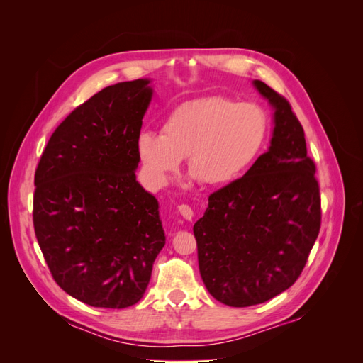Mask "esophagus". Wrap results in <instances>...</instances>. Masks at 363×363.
Listing matches in <instances>:
<instances>
[{"label": "esophagus", "instance_id": "34e87169", "mask_svg": "<svg viewBox=\"0 0 363 363\" xmlns=\"http://www.w3.org/2000/svg\"><path fill=\"white\" fill-rule=\"evenodd\" d=\"M179 212H180V215H182L184 219H188V221H191V219L194 218L192 207L188 206V204H180V206H179Z\"/></svg>", "mask_w": 363, "mask_h": 363}]
</instances>
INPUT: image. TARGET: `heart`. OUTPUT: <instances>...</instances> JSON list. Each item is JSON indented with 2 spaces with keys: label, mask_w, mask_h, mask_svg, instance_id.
<instances>
[{
  "label": "heart",
  "mask_w": 363,
  "mask_h": 363,
  "mask_svg": "<svg viewBox=\"0 0 363 363\" xmlns=\"http://www.w3.org/2000/svg\"><path fill=\"white\" fill-rule=\"evenodd\" d=\"M268 130V115L259 104L204 96L175 107L163 119L160 135L140 133L138 152L157 184L167 183L188 157L195 179L207 186H225L257 159Z\"/></svg>",
  "instance_id": "1"
}]
</instances>
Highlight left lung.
<instances>
[{"label": "left lung", "instance_id": "8db88e82", "mask_svg": "<svg viewBox=\"0 0 363 363\" xmlns=\"http://www.w3.org/2000/svg\"><path fill=\"white\" fill-rule=\"evenodd\" d=\"M271 147L240 177L208 196L194 225L207 291L232 307L265 303L300 277L320 233L321 195L304 130L289 101L268 84Z\"/></svg>", "mask_w": 363, "mask_h": 363}]
</instances>
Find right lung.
Returning a JSON list of instances; mask_svg holds the SVG:
<instances>
[{
	"label": "right lung",
	"mask_w": 363,
	"mask_h": 363,
	"mask_svg": "<svg viewBox=\"0 0 363 363\" xmlns=\"http://www.w3.org/2000/svg\"><path fill=\"white\" fill-rule=\"evenodd\" d=\"M150 80L116 83L54 130L35 174L33 225L52 279L94 307L144 295L164 245L159 203L136 182Z\"/></svg>",
	"instance_id": "right-lung-1"
}]
</instances>
